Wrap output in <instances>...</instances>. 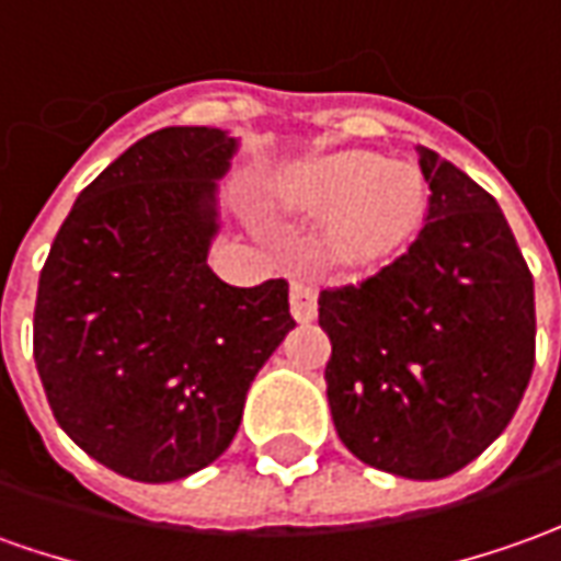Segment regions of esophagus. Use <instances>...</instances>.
Wrapping results in <instances>:
<instances>
[{
    "label": "esophagus",
    "instance_id": "obj_1",
    "mask_svg": "<svg viewBox=\"0 0 561 561\" xmlns=\"http://www.w3.org/2000/svg\"><path fill=\"white\" fill-rule=\"evenodd\" d=\"M288 300H291V316H295L297 322H310L316 319V291H312V285L307 282H291V291H288Z\"/></svg>",
    "mask_w": 561,
    "mask_h": 561
}]
</instances>
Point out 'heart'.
Wrapping results in <instances>:
<instances>
[{"instance_id":"1","label":"heart","mask_w":561,"mask_h":561,"mask_svg":"<svg viewBox=\"0 0 561 561\" xmlns=\"http://www.w3.org/2000/svg\"><path fill=\"white\" fill-rule=\"evenodd\" d=\"M276 199L310 217H331L325 254L331 264L362 270L402 249L424 215V181L371 152H337L288 169Z\"/></svg>"}]
</instances>
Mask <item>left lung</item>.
I'll return each mask as SVG.
<instances>
[{
	"label": "left lung",
	"instance_id": "left-lung-1",
	"mask_svg": "<svg viewBox=\"0 0 561 561\" xmlns=\"http://www.w3.org/2000/svg\"><path fill=\"white\" fill-rule=\"evenodd\" d=\"M424 227L362 282L319 291L334 430L362 463L445 479L497 439L535 371V279L491 193L417 147Z\"/></svg>",
	"mask_w": 561,
	"mask_h": 561
}]
</instances>
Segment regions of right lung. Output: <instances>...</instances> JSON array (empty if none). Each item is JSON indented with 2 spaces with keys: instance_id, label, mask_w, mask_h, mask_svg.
I'll use <instances>...</instances> for the list:
<instances>
[{
  "instance_id": "obj_1",
  "label": "right lung",
  "mask_w": 561,
  "mask_h": 561,
  "mask_svg": "<svg viewBox=\"0 0 561 561\" xmlns=\"http://www.w3.org/2000/svg\"><path fill=\"white\" fill-rule=\"evenodd\" d=\"M236 140L174 125L91 181L39 273L33 359L55 421L135 482H174L230 448L245 392L295 329L288 282L208 266L215 181Z\"/></svg>"
}]
</instances>
